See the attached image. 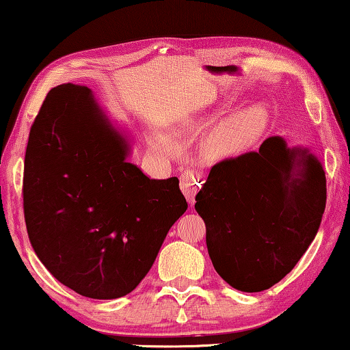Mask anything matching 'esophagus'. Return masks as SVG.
<instances>
[{
    "label": "esophagus",
    "instance_id": "1",
    "mask_svg": "<svg viewBox=\"0 0 350 350\" xmlns=\"http://www.w3.org/2000/svg\"><path fill=\"white\" fill-rule=\"evenodd\" d=\"M203 184V176L198 171L190 170L180 176V190L187 198L189 205L196 203V196Z\"/></svg>",
    "mask_w": 350,
    "mask_h": 350
}]
</instances>
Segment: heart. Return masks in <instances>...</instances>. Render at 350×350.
<instances>
[{"label": "heart", "instance_id": "heart-1", "mask_svg": "<svg viewBox=\"0 0 350 350\" xmlns=\"http://www.w3.org/2000/svg\"><path fill=\"white\" fill-rule=\"evenodd\" d=\"M267 126V108L263 105L249 106L216 122L203 139V152L211 160L237 157L247 152L262 137ZM157 145L163 153H176V145L170 137H160Z\"/></svg>", "mask_w": 350, "mask_h": 350}]
</instances>
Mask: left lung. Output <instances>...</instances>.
I'll list each match as a JSON object with an SVG mask.
<instances>
[{
	"label": "left lung",
	"instance_id": "1",
	"mask_svg": "<svg viewBox=\"0 0 350 350\" xmlns=\"http://www.w3.org/2000/svg\"><path fill=\"white\" fill-rule=\"evenodd\" d=\"M196 200L216 273L234 289L260 293L291 273L315 239L326 178L307 147L273 135L258 152L211 167Z\"/></svg>",
	"mask_w": 350,
	"mask_h": 350
}]
</instances>
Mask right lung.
Returning <instances> with one entry per match:
<instances>
[{
  "instance_id": "obj_1",
  "label": "right lung",
  "mask_w": 350,
  "mask_h": 350,
  "mask_svg": "<svg viewBox=\"0 0 350 350\" xmlns=\"http://www.w3.org/2000/svg\"><path fill=\"white\" fill-rule=\"evenodd\" d=\"M132 137L87 87L51 88L30 129L24 215L38 260L83 297L132 293L187 210L179 179H150Z\"/></svg>"
}]
</instances>
